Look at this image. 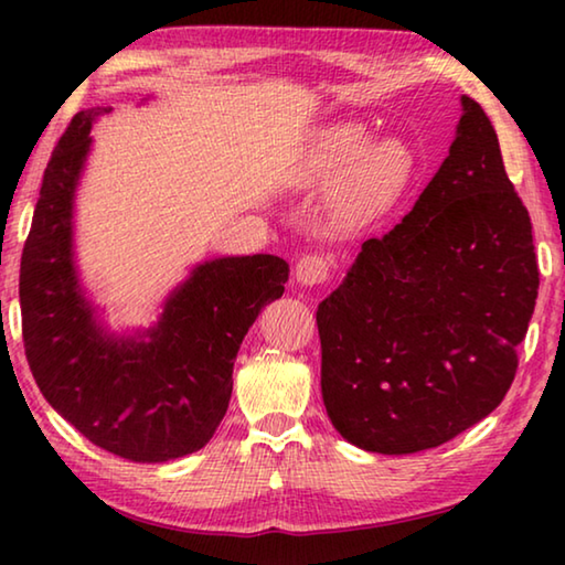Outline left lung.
I'll return each instance as SVG.
<instances>
[{
	"label": "left lung",
	"mask_w": 565,
	"mask_h": 565,
	"mask_svg": "<svg viewBox=\"0 0 565 565\" xmlns=\"http://www.w3.org/2000/svg\"><path fill=\"white\" fill-rule=\"evenodd\" d=\"M109 111L76 114L44 169L19 269L22 341L36 386L76 431L104 451L154 463L194 454L214 436L236 351L284 294L289 266L271 254L204 262L145 337H107L76 284L72 202L92 124Z\"/></svg>",
	"instance_id": "left-lung-1"
}]
</instances>
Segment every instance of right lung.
Returning a JSON list of instances; mask_svg holds the SVG:
<instances>
[{
  "instance_id": "1",
  "label": "right lung",
  "mask_w": 565,
  "mask_h": 565,
  "mask_svg": "<svg viewBox=\"0 0 565 565\" xmlns=\"http://www.w3.org/2000/svg\"><path fill=\"white\" fill-rule=\"evenodd\" d=\"M483 149L456 139L411 214L363 242L347 281L319 303L323 404L366 451L451 441L501 404L515 376L539 264L501 151L491 161ZM468 170L484 171L479 199L438 215Z\"/></svg>"
}]
</instances>
